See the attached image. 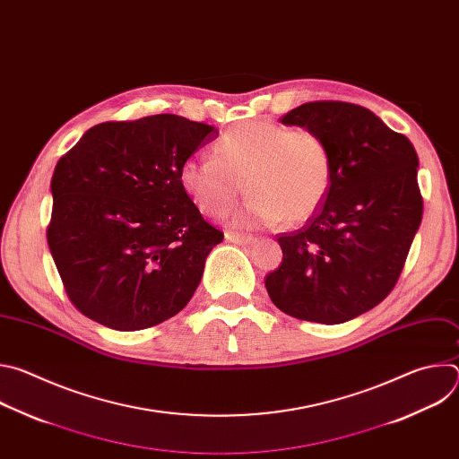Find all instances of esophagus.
<instances>
[{"instance_id": "34e87169", "label": "esophagus", "mask_w": 459, "mask_h": 459, "mask_svg": "<svg viewBox=\"0 0 459 459\" xmlns=\"http://www.w3.org/2000/svg\"><path fill=\"white\" fill-rule=\"evenodd\" d=\"M225 239L230 241V243H238V245H250L255 241L254 236H248V234H239V232H225Z\"/></svg>"}]
</instances>
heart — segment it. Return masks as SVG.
I'll list each match as a JSON object with an SVG mask.
<instances>
[{
    "label": "heart",
    "instance_id": "obj_1",
    "mask_svg": "<svg viewBox=\"0 0 459 459\" xmlns=\"http://www.w3.org/2000/svg\"><path fill=\"white\" fill-rule=\"evenodd\" d=\"M214 154L188 156L179 167V183L202 212L230 211L252 192L234 221L241 227L301 223L323 205L333 185V156L312 130L247 119L216 142Z\"/></svg>",
    "mask_w": 459,
    "mask_h": 459
}]
</instances>
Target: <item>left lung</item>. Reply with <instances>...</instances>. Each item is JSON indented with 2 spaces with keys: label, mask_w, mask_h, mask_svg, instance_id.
<instances>
[{
  "label": "left lung",
  "mask_w": 459,
  "mask_h": 459,
  "mask_svg": "<svg viewBox=\"0 0 459 459\" xmlns=\"http://www.w3.org/2000/svg\"><path fill=\"white\" fill-rule=\"evenodd\" d=\"M281 123L319 134L334 176L307 225L278 238L283 261L265 287L292 317L345 323L379 305L403 271L423 216L418 154L403 134L354 103H303Z\"/></svg>",
  "instance_id": "8db88e82"
}]
</instances>
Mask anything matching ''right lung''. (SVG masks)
<instances>
[{
	"label": "right lung",
	"instance_id": "obj_1",
	"mask_svg": "<svg viewBox=\"0 0 459 459\" xmlns=\"http://www.w3.org/2000/svg\"><path fill=\"white\" fill-rule=\"evenodd\" d=\"M218 136L176 114L100 123L52 174L48 248L87 317L133 333L176 316L223 232L179 183V167Z\"/></svg>",
	"mask_w": 459,
	"mask_h": 459
}]
</instances>
